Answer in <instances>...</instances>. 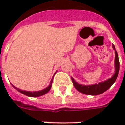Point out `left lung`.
Listing matches in <instances>:
<instances>
[{
	"mask_svg": "<svg viewBox=\"0 0 125 125\" xmlns=\"http://www.w3.org/2000/svg\"><path fill=\"white\" fill-rule=\"evenodd\" d=\"M113 49L115 50V74L113 76L106 81H104V82H100L98 84H94L90 85H83L81 84H79L76 82L74 79L72 77V81L74 84L75 88L78 91H79L81 93L88 94V95H98L100 94L103 93L105 91H106L108 89L111 88V86L114 83V82L117 79L119 70H120V62H119V58H118V54L115 50V48L114 45H112Z\"/></svg>",
	"mask_w": 125,
	"mask_h": 125,
	"instance_id": "8db88e82",
	"label": "left lung"
}]
</instances>
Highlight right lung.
Listing matches in <instances>:
<instances>
[{
    "instance_id": "right-lung-1",
    "label": "right lung",
    "mask_w": 125,
    "mask_h": 125,
    "mask_svg": "<svg viewBox=\"0 0 125 125\" xmlns=\"http://www.w3.org/2000/svg\"><path fill=\"white\" fill-rule=\"evenodd\" d=\"M52 83H53V79L51 80L50 84L44 90H42L40 91H35V92H29V91H25V90H20V89H18L17 88H16L15 86H14L12 85V86L16 89L17 90H18L19 93L23 94L26 96H28V97H40V96H42V95H44L46 93H47L49 90H50L51 88V85H52Z\"/></svg>"
}]
</instances>
